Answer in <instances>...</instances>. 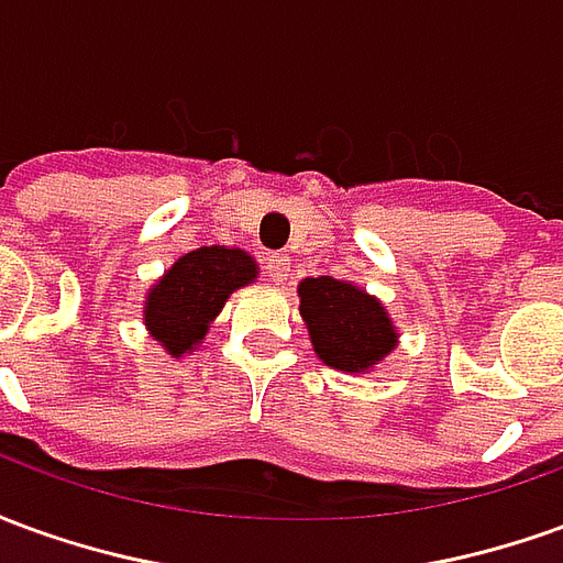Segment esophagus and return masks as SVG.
<instances>
[{"label": "esophagus", "mask_w": 563, "mask_h": 563, "mask_svg": "<svg viewBox=\"0 0 563 563\" xmlns=\"http://www.w3.org/2000/svg\"><path fill=\"white\" fill-rule=\"evenodd\" d=\"M265 274L271 283H286L289 277V256L286 253H268L265 256Z\"/></svg>", "instance_id": "34e87169"}]
</instances>
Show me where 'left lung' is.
Here are the masks:
<instances>
[{"mask_svg": "<svg viewBox=\"0 0 563 563\" xmlns=\"http://www.w3.org/2000/svg\"><path fill=\"white\" fill-rule=\"evenodd\" d=\"M298 295L313 350L325 365L358 374L391 353L395 329L389 317L377 298L358 286L334 277H307Z\"/></svg>", "mask_w": 563, "mask_h": 563, "instance_id": "1", "label": "left lung"}]
</instances>
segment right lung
I'll list each match as a JSON object with an SVG mask.
<instances>
[{
    "instance_id": "right-lung-1",
    "label": "right lung",
    "mask_w": 563,
    "mask_h": 563,
    "mask_svg": "<svg viewBox=\"0 0 563 563\" xmlns=\"http://www.w3.org/2000/svg\"><path fill=\"white\" fill-rule=\"evenodd\" d=\"M256 277V262L244 250L198 246L174 262V268L147 295L144 322L156 341L172 355H180L201 343L210 319L225 298Z\"/></svg>"
}]
</instances>
